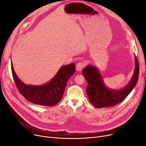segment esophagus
<instances>
[{"label": "esophagus", "mask_w": 146, "mask_h": 146, "mask_svg": "<svg viewBox=\"0 0 146 146\" xmlns=\"http://www.w3.org/2000/svg\"><path fill=\"white\" fill-rule=\"evenodd\" d=\"M84 66H85V63L83 62H79L77 64H76V70L81 71Z\"/></svg>", "instance_id": "1"}]
</instances>
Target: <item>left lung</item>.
<instances>
[{
  "instance_id": "left-lung-1",
  "label": "left lung",
  "mask_w": 146,
  "mask_h": 146,
  "mask_svg": "<svg viewBox=\"0 0 146 146\" xmlns=\"http://www.w3.org/2000/svg\"><path fill=\"white\" fill-rule=\"evenodd\" d=\"M135 56V68L132 78L127 85L121 89L107 88L102 76L94 65H88L82 70V74L88 85L86 92L90 102L98 108L113 106L123 101L136 85L139 79V65Z\"/></svg>"
}]
</instances>
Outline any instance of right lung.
Returning a JSON list of instances; mask_svg holds the SVG:
<instances>
[{
    "label": "right lung",
    "instance_id": "1",
    "mask_svg": "<svg viewBox=\"0 0 146 146\" xmlns=\"http://www.w3.org/2000/svg\"><path fill=\"white\" fill-rule=\"evenodd\" d=\"M11 70L19 92L27 101L36 105L52 106L62 98L67 81L75 72V64L71 63L61 66L51 80L38 86L23 83L15 72L12 60Z\"/></svg>",
    "mask_w": 146,
    "mask_h": 146
}]
</instances>
